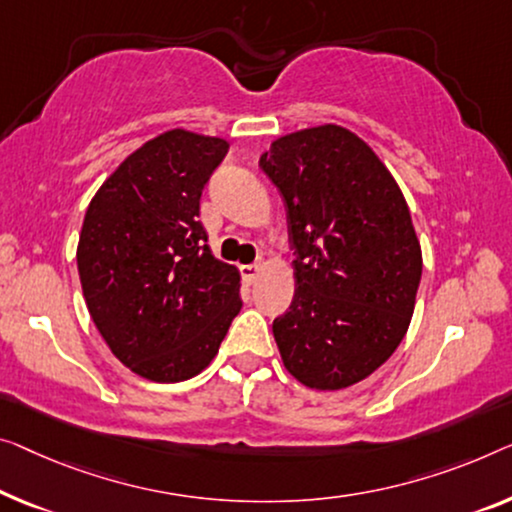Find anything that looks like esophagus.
<instances>
[{"mask_svg":"<svg viewBox=\"0 0 512 512\" xmlns=\"http://www.w3.org/2000/svg\"><path fill=\"white\" fill-rule=\"evenodd\" d=\"M262 269H264V262H262V259H257V262H253V264L241 266V276L246 278V280L250 282V285H253L259 273H262Z\"/></svg>","mask_w":512,"mask_h":512,"instance_id":"obj_1","label":"esophagus"}]
</instances>
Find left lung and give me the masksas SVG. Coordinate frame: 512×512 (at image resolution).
I'll list each match as a JSON object with an SVG mask.
<instances>
[{"instance_id":"left-lung-1","label":"left lung","mask_w":512,"mask_h":512,"mask_svg":"<svg viewBox=\"0 0 512 512\" xmlns=\"http://www.w3.org/2000/svg\"><path fill=\"white\" fill-rule=\"evenodd\" d=\"M285 204L294 299L273 319L282 363L310 388L372 375L414 315L423 259L407 202L368 144L340 126L280 137L259 158Z\"/></svg>"}]
</instances>
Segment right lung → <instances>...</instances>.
<instances>
[{"label":"right lung","mask_w":512,"mask_h":512,"mask_svg":"<svg viewBox=\"0 0 512 512\" xmlns=\"http://www.w3.org/2000/svg\"><path fill=\"white\" fill-rule=\"evenodd\" d=\"M227 142L170 131L128 156L91 200L78 246L89 315L140 377L174 384L216 356L239 315V271L218 262L200 200Z\"/></svg>","instance_id":"1"}]
</instances>
